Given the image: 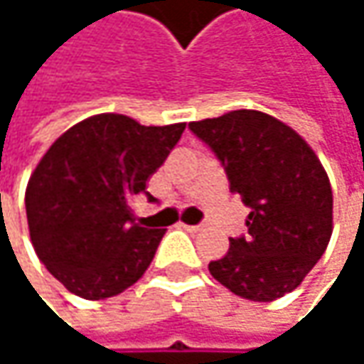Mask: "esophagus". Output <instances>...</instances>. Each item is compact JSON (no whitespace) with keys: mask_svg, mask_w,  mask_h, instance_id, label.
<instances>
[{"mask_svg":"<svg viewBox=\"0 0 364 364\" xmlns=\"http://www.w3.org/2000/svg\"><path fill=\"white\" fill-rule=\"evenodd\" d=\"M181 228L183 230H187V232H200L204 225H202V223H198V225H187V223H181Z\"/></svg>","mask_w":364,"mask_h":364,"instance_id":"obj_1","label":"esophagus"}]
</instances>
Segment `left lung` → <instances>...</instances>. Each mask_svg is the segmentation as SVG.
I'll use <instances>...</instances> for the list:
<instances>
[{"instance_id":"8db88e82","label":"left lung","mask_w":364,"mask_h":364,"mask_svg":"<svg viewBox=\"0 0 364 364\" xmlns=\"http://www.w3.org/2000/svg\"><path fill=\"white\" fill-rule=\"evenodd\" d=\"M221 162L230 191L251 208L249 234L208 272L234 295L274 301L301 284L333 232V191L312 147L280 119L253 109L191 122Z\"/></svg>"}]
</instances>
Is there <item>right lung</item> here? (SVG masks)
I'll use <instances>...</instances> for the list:
<instances>
[{
	"mask_svg": "<svg viewBox=\"0 0 364 364\" xmlns=\"http://www.w3.org/2000/svg\"><path fill=\"white\" fill-rule=\"evenodd\" d=\"M185 124L141 126L119 113L92 115L60 134L33 171L29 234L39 261L84 299H107L149 267L166 230L147 228L130 202L179 143Z\"/></svg>",
	"mask_w": 364,
	"mask_h": 364,
	"instance_id": "add662e5",
	"label": "right lung"
}]
</instances>
